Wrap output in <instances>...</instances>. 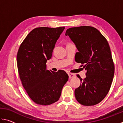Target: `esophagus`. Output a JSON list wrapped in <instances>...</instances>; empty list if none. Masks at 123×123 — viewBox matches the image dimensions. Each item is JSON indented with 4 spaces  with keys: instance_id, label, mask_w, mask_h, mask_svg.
I'll list each match as a JSON object with an SVG mask.
<instances>
[{
    "instance_id": "34e87169",
    "label": "esophagus",
    "mask_w": 123,
    "mask_h": 123,
    "mask_svg": "<svg viewBox=\"0 0 123 123\" xmlns=\"http://www.w3.org/2000/svg\"><path fill=\"white\" fill-rule=\"evenodd\" d=\"M68 76H69V79H71V78H73V77H74L75 76V75L74 74L70 73H68Z\"/></svg>"
}]
</instances>
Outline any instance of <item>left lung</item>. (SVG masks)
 <instances>
[{
	"label": "left lung",
	"instance_id": "left-lung-1",
	"mask_svg": "<svg viewBox=\"0 0 123 123\" xmlns=\"http://www.w3.org/2000/svg\"><path fill=\"white\" fill-rule=\"evenodd\" d=\"M68 36L78 49L75 61L84 64L86 78L79 75L81 84L75 90L76 100L84 106L99 103L106 96L114 74L111 50L106 39L94 27L82 26L68 29Z\"/></svg>",
	"mask_w": 123,
	"mask_h": 123
}]
</instances>
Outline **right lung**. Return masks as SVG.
Wrapping results in <instances>:
<instances>
[{
	"label": "right lung",
	"instance_id": "right-lung-1",
	"mask_svg": "<svg viewBox=\"0 0 123 123\" xmlns=\"http://www.w3.org/2000/svg\"><path fill=\"white\" fill-rule=\"evenodd\" d=\"M65 27L35 28L20 44L17 55L19 77L29 97L35 103L49 105L59 100L68 80L63 70L46 69L57 40Z\"/></svg>",
	"mask_w": 123,
	"mask_h": 123
}]
</instances>
